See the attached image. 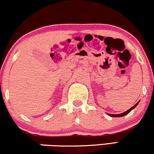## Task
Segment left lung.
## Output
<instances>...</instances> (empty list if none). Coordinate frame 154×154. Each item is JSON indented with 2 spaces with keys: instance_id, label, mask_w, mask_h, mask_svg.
<instances>
[{
  "instance_id": "8db88e82",
  "label": "left lung",
  "mask_w": 154,
  "mask_h": 154,
  "mask_svg": "<svg viewBox=\"0 0 154 154\" xmlns=\"http://www.w3.org/2000/svg\"><path fill=\"white\" fill-rule=\"evenodd\" d=\"M139 102L140 101H138V103H137L136 105H134L133 107H132L131 108H130L129 110H127V112H124V113H120V114H110V113H107V114L109 115V116H112V117H122V116H125V115H127V114H128V113L131 112V111L132 110V109H134L136 107L137 105H138V104L139 103Z\"/></svg>"
}]
</instances>
